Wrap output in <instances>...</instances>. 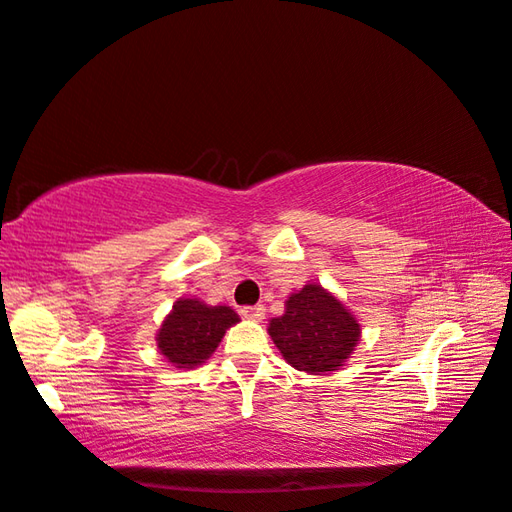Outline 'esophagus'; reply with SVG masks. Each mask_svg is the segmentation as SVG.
<instances>
[{
  "instance_id": "esophagus-1",
  "label": "esophagus",
  "mask_w": 512,
  "mask_h": 512,
  "mask_svg": "<svg viewBox=\"0 0 512 512\" xmlns=\"http://www.w3.org/2000/svg\"><path fill=\"white\" fill-rule=\"evenodd\" d=\"M241 315L249 322H260L265 317V306L263 304H256V306H243Z\"/></svg>"
}]
</instances>
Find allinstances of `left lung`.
Returning <instances> with one entry per match:
<instances>
[{"label":"left lung","mask_w":512,"mask_h":512,"mask_svg":"<svg viewBox=\"0 0 512 512\" xmlns=\"http://www.w3.org/2000/svg\"><path fill=\"white\" fill-rule=\"evenodd\" d=\"M267 333L295 370L331 374L357 348L361 324L335 293L309 282L289 295L285 313L269 320Z\"/></svg>","instance_id":"left-lung-1"}]
</instances>
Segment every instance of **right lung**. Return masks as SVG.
<instances>
[{"mask_svg": "<svg viewBox=\"0 0 512 512\" xmlns=\"http://www.w3.org/2000/svg\"><path fill=\"white\" fill-rule=\"evenodd\" d=\"M238 322L241 317L230 306H210L199 298H179L164 317L155 344L160 355L175 368L192 370L214 355L227 328Z\"/></svg>", "mask_w": 512, "mask_h": 512, "instance_id": "add662e5", "label": "right lung"}]
</instances>
